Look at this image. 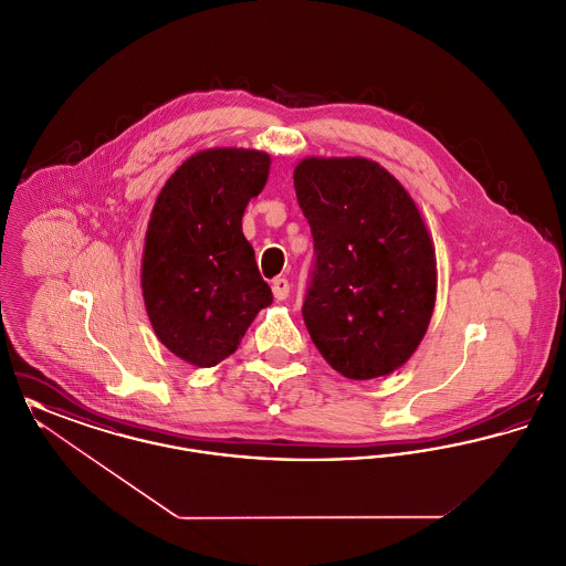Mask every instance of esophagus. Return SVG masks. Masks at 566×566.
Segmentation results:
<instances>
[{
    "instance_id": "esophagus-1",
    "label": "esophagus",
    "mask_w": 566,
    "mask_h": 566,
    "mask_svg": "<svg viewBox=\"0 0 566 566\" xmlns=\"http://www.w3.org/2000/svg\"><path fill=\"white\" fill-rule=\"evenodd\" d=\"M271 291H273V296L277 298V301H284L289 293H291V284H289V280L286 277H275L273 282H271Z\"/></svg>"
}]
</instances>
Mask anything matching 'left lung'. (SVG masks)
<instances>
[{
    "mask_svg": "<svg viewBox=\"0 0 566 566\" xmlns=\"http://www.w3.org/2000/svg\"><path fill=\"white\" fill-rule=\"evenodd\" d=\"M293 178L316 250L303 303L314 346L348 379L397 371L437 298L434 245L416 201L365 157H305Z\"/></svg>",
    "mask_w": 566,
    "mask_h": 566,
    "instance_id": "left-lung-1",
    "label": "left lung"
}]
</instances>
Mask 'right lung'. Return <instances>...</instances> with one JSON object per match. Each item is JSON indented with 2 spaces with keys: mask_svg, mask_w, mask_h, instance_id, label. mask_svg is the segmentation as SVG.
Returning <instances> with one entry per match:
<instances>
[{
  "mask_svg": "<svg viewBox=\"0 0 566 566\" xmlns=\"http://www.w3.org/2000/svg\"><path fill=\"white\" fill-rule=\"evenodd\" d=\"M270 165L263 150H199L167 178L150 212L142 254L146 314L163 346L195 367H214L238 350L273 301L242 231Z\"/></svg>",
  "mask_w": 566,
  "mask_h": 566,
  "instance_id": "1",
  "label": "right lung"
}]
</instances>
